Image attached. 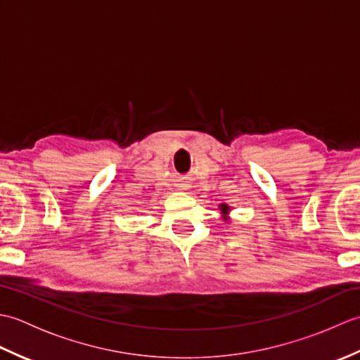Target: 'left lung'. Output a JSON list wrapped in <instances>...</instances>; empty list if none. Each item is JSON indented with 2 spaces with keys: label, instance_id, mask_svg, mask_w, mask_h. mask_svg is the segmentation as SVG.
Returning <instances> with one entry per match:
<instances>
[{
  "label": "left lung",
  "instance_id": "left-lung-1",
  "mask_svg": "<svg viewBox=\"0 0 360 360\" xmlns=\"http://www.w3.org/2000/svg\"><path fill=\"white\" fill-rule=\"evenodd\" d=\"M223 210H224V212H227V205H223Z\"/></svg>",
  "mask_w": 360,
  "mask_h": 360
}]
</instances>
